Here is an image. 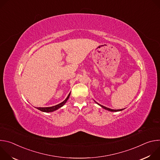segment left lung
Here are the masks:
<instances>
[{
	"label": "left lung",
	"mask_w": 160,
	"mask_h": 160,
	"mask_svg": "<svg viewBox=\"0 0 160 160\" xmlns=\"http://www.w3.org/2000/svg\"><path fill=\"white\" fill-rule=\"evenodd\" d=\"M96 102V101H95ZM98 105H99L101 107H102V108H104V109H106V110H108V111H111V112H117V111H122V110H123L124 109H110V108H107V107H105V106H102V105H101L100 104H99V103H98L97 102H96Z\"/></svg>",
	"instance_id": "obj_1"
}]
</instances>
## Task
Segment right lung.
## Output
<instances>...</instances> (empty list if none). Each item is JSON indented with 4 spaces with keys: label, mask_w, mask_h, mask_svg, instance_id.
<instances>
[{
    "label": "right lung",
    "mask_w": 160,
    "mask_h": 160,
    "mask_svg": "<svg viewBox=\"0 0 160 160\" xmlns=\"http://www.w3.org/2000/svg\"><path fill=\"white\" fill-rule=\"evenodd\" d=\"M71 93V92H70ZM70 93L68 94V96H67V98H66V99L62 101V102L56 105V106H51V107H43V108H37V109H38V110L42 111V112H53L57 109H58L59 108H61L62 106H63L64 105V104L66 102V101H68V99H69L70 98Z\"/></svg>",
    "instance_id": "1"
}]
</instances>
